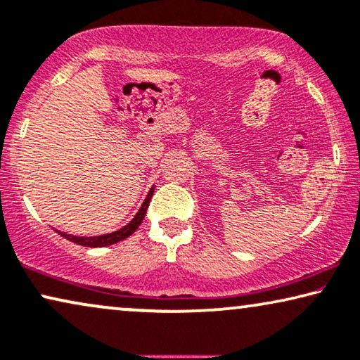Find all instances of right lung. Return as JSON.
<instances>
[{
  "mask_svg": "<svg viewBox=\"0 0 360 360\" xmlns=\"http://www.w3.org/2000/svg\"><path fill=\"white\" fill-rule=\"evenodd\" d=\"M151 195H153V187H151L148 195H146V199L143 204H141L140 210L136 212V215L134 217V220L130 221L129 225H125L124 229H120L114 233H109V235H103V236H72V235H67V233H62L58 231L60 235H62L63 238H67V240L77 243V245H81V246H88V248H101V246H109V245H114V243H119L125 240V238H129L131 233H134L136 229H139L141 220H143V217L146 214V209H148V204H150V199Z\"/></svg>",
  "mask_w": 360,
  "mask_h": 360,
  "instance_id": "add662e5",
  "label": "right lung"
}]
</instances>
